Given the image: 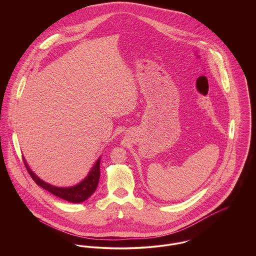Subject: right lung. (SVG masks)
<instances>
[{"mask_svg":"<svg viewBox=\"0 0 256 256\" xmlns=\"http://www.w3.org/2000/svg\"><path fill=\"white\" fill-rule=\"evenodd\" d=\"M100 158H102L100 156L98 160L96 162L94 166H92V170L88 172V174L82 182L78 183L76 185L71 186V187H57V186H53L49 183L44 182L30 168V166L24 158V164H26V168L28 174H30L32 178L36 182L37 185H39L40 187L44 188L45 190L49 191L50 193H52L53 195H55L61 199H64V200L72 202V203H82V202L86 201L88 197H90L98 187L100 176Z\"/></svg>","mask_w":256,"mask_h":256,"instance_id":"obj_1","label":"right lung"}]
</instances>
